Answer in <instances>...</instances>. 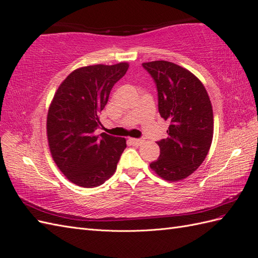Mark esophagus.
I'll list each match as a JSON object with an SVG mask.
<instances>
[{
  "label": "esophagus",
  "mask_w": 258,
  "mask_h": 258,
  "mask_svg": "<svg viewBox=\"0 0 258 258\" xmlns=\"http://www.w3.org/2000/svg\"><path fill=\"white\" fill-rule=\"evenodd\" d=\"M130 142L133 144V145H135V146H140V145H142V144H143L144 140L143 139H130Z\"/></svg>",
  "instance_id": "obj_1"
}]
</instances>
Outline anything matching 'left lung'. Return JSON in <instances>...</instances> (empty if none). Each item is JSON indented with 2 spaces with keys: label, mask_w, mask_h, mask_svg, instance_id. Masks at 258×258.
Wrapping results in <instances>:
<instances>
[{
  "label": "left lung",
  "mask_w": 258,
  "mask_h": 258,
  "mask_svg": "<svg viewBox=\"0 0 258 258\" xmlns=\"http://www.w3.org/2000/svg\"><path fill=\"white\" fill-rule=\"evenodd\" d=\"M158 91V110L170 123L168 137L157 142L160 156L149 165L167 181L194 173L206 159L213 139V110L205 86L181 66L166 60L143 62Z\"/></svg>",
  "instance_id": "left-lung-1"
}]
</instances>
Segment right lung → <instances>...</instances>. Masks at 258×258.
Returning <instances> with one entry per match:
<instances>
[{
  "instance_id": "1",
  "label": "right lung",
  "mask_w": 258,
  "mask_h": 258,
  "mask_svg": "<svg viewBox=\"0 0 258 258\" xmlns=\"http://www.w3.org/2000/svg\"><path fill=\"white\" fill-rule=\"evenodd\" d=\"M128 62L93 64L74 70L58 87L47 113L51 157L64 177L83 188L103 183L116 170L126 140L102 133L99 113Z\"/></svg>"
}]
</instances>
